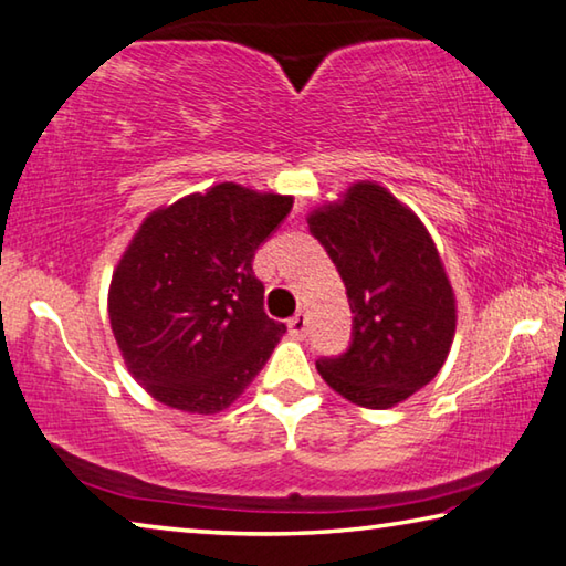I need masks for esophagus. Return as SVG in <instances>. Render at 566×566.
<instances>
[{
	"label": "esophagus",
	"instance_id": "esophagus-1",
	"mask_svg": "<svg viewBox=\"0 0 566 566\" xmlns=\"http://www.w3.org/2000/svg\"><path fill=\"white\" fill-rule=\"evenodd\" d=\"M289 331H291V335H305V313L303 311H298L293 315V318L289 321Z\"/></svg>",
	"mask_w": 566,
	"mask_h": 566
}]
</instances>
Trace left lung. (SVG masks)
Wrapping results in <instances>:
<instances>
[{"instance_id":"left-lung-1","label":"left lung","mask_w":566,"mask_h":566,"mask_svg":"<svg viewBox=\"0 0 566 566\" xmlns=\"http://www.w3.org/2000/svg\"><path fill=\"white\" fill-rule=\"evenodd\" d=\"M338 268L353 313L350 345L321 358L335 392L370 410L392 408L440 373L454 338V293L428 228L410 208L363 181L308 218Z\"/></svg>"}]
</instances>
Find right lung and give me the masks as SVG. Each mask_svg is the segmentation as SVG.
Here are the masks:
<instances>
[{"mask_svg": "<svg viewBox=\"0 0 566 566\" xmlns=\"http://www.w3.org/2000/svg\"><path fill=\"white\" fill-rule=\"evenodd\" d=\"M293 198L218 184L146 218L118 261L108 321L128 373L168 408L211 415L245 390L285 325L253 258Z\"/></svg>", "mask_w": 566, "mask_h": 566, "instance_id": "add662e5", "label": "right lung"}]
</instances>
